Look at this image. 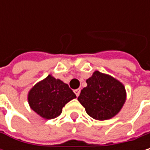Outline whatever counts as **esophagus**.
Segmentation results:
<instances>
[{
	"label": "esophagus",
	"mask_w": 150,
	"mask_h": 150,
	"mask_svg": "<svg viewBox=\"0 0 150 150\" xmlns=\"http://www.w3.org/2000/svg\"><path fill=\"white\" fill-rule=\"evenodd\" d=\"M74 92H75V94L76 95V96L78 97V96H79V95H80V93H81V89H80V88L75 89V90H74Z\"/></svg>",
	"instance_id": "1"
}]
</instances>
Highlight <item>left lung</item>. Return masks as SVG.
Listing matches in <instances>:
<instances>
[{
    "label": "left lung",
    "instance_id": "obj_1",
    "mask_svg": "<svg viewBox=\"0 0 150 150\" xmlns=\"http://www.w3.org/2000/svg\"><path fill=\"white\" fill-rule=\"evenodd\" d=\"M78 101L87 114L96 120H108L116 115L126 101L124 85L112 77L95 71L87 81Z\"/></svg>",
    "mask_w": 150,
    "mask_h": 150
}]
</instances>
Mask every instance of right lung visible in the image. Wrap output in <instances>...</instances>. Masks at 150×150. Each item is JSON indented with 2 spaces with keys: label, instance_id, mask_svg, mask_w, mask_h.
<instances>
[{
  "label": "right lung",
  "instance_id": "obj_1",
  "mask_svg": "<svg viewBox=\"0 0 150 150\" xmlns=\"http://www.w3.org/2000/svg\"><path fill=\"white\" fill-rule=\"evenodd\" d=\"M75 98L76 96L68 84L51 75L36 83L28 95L30 108L47 120L59 116L62 108Z\"/></svg>",
  "mask_w": 150,
  "mask_h": 150
}]
</instances>
